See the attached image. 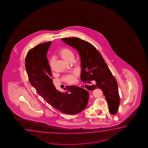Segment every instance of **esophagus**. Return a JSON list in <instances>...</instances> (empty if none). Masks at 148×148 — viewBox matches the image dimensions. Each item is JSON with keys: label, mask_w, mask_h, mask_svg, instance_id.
<instances>
[{"label": "esophagus", "mask_w": 148, "mask_h": 148, "mask_svg": "<svg viewBox=\"0 0 148 148\" xmlns=\"http://www.w3.org/2000/svg\"><path fill=\"white\" fill-rule=\"evenodd\" d=\"M79 87L81 88H84V89H85V87H84V86H83V85H79Z\"/></svg>", "instance_id": "esophagus-1"}]
</instances>
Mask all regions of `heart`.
Masks as SVG:
<instances>
[{
	"label": "heart",
	"mask_w": 148,
	"mask_h": 148,
	"mask_svg": "<svg viewBox=\"0 0 148 148\" xmlns=\"http://www.w3.org/2000/svg\"><path fill=\"white\" fill-rule=\"evenodd\" d=\"M59 56L62 58L64 60L69 62L71 60L74 59V53L73 50L68 47H64L61 48L58 52ZM54 64L53 58H51L49 61V65L50 68L52 69ZM76 73H75L72 75H67L64 77V80L68 83H73L75 81V77Z\"/></svg>",
	"instance_id": "heart-1"
}]
</instances>
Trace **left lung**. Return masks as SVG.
I'll return each instance as SVG.
<instances>
[{
    "label": "left lung",
    "instance_id": "8db88e82",
    "mask_svg": "<svg viewBox=\"0 0 148 148\" xmlns=\"http://www.w3.org/2000/svg\"><path fill=\"white\" fill-rule=\"evenodd\" d=\"M66 44L75 48L81 59L82 81H93L96 84L85 85L88 90L100 89L107 101L110 113L117 112L120 97L118 84L100 52L92 45L78 38H62Z\"/></svg>",
    "mask_w": 148,
    "mask_h": 148
}]
</instances>
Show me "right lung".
I'll use <instances>...</instances> for the list:
<instances>
[{
    "instance_id": "right-lung-1",
    "label": "right lung",
    "mask_w": 148,
    "mask_h": 148,
    "mask_svg": "<svg viewBox=\"0 0 148 148\" xmlns=\"http://www.w3.org/2000/svg\"><path fill=\"white\" fill-rule=\"evenodd\" d=\"M51 44V41L39 44L27 53L25 67L30 83L38 94L57 110L67 114H75L87 107L89 93L76 86L66 87L65 92L56 89L47 58Z\"/></svg>"
}]
</instances>
